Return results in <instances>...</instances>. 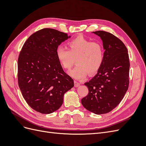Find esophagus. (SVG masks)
Returning a JSON list of instances; mask_svg holds the SVG:
<instances>
[{
	"mask_svg": "<svg viewBox=\"0 0 146 146\" xmlns=\"http://www.w3.org/2000/svg\"><path fill=\"white\" fill-rule=\"evenodd\" d=\"M80 85V83H79V82H78L77 81H75L74 82V86L76 87V88L78 87Z\"/></svg>",
	"mask_w": 146,
	"mask_h": 146,
	"instance_id": "obj_1",
	"label": "esophagus"
}]
</instances>
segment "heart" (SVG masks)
Returning <instances> with one entry per match:
<instances>
[{
    "label": "heart",
    "mask_w": 146,
    "mask_h": 146,
    "mask_svg": "<svg viewBox=\"0 0 146 146\" xmlns=\"http://www.w3.org/2000/svg\"><path fill=\"white\" fill-rule=\"evenodd\" d=\"M68 48L58 46L56 58L64 69H69L76 58L77 66L69 74L77 79H83L88 73L94 74L100 68L104 60L102 46L98 42H91L83 36L74 38L68 43Z\"/></svg>",
    "instance_id": "1"
}]
</instances>
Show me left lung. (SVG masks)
<instances>
[{
    "label": "left lung",
    "instance_id": "8db88e82",
    "mask_svg": "<svg viewBox=\"0 0 146 146\" xmlns=\"http://www.w3.org/2000/svg\"><path fill=\"white\" fill-rule=\"evenodd\" d=\"M102 41L104 60L98 73L84 83L89 90L81 100L87 110L96 114L109 113L120 104L129 88L130 61L120 39L105 31L92 32Z\"/></svg>",
    "mask_w": 146,
    "mask_h": 146
}]
</instances>
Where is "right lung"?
Listing matches in <instances>:
<instances>
[{
  "mask_svg": "<svg viewBox=\"0 0 146 146\" xmlns=\"http://www.w3.org/2000/svg\"><path fill=\"white\" fill-rule=\"evenodd\" d=\"M71 36L52 29L34 33L22 48L17 61V77L22 94L35 111L50 114L58 110L64 94L74 87L56 58V50Z\"/></svg>",
  "mask_w": 146,
  "mask_h": 146,
  "instance_id": "obj_1",
  "label": "right lung"
}]
</instances>
